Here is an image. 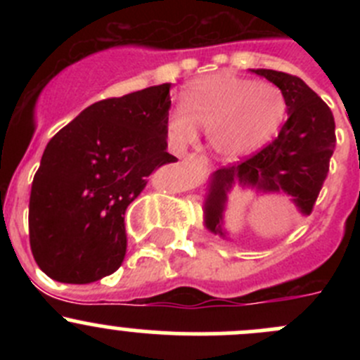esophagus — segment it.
<instances>
[{"instance_id": "esophagus-1", "label": "esophagus", "mask_w": 360, "mask_h": 360, "mask_svg": "<svg viewBox=\"0 0 360 360\" xmlns=\"http://www.w3.org/2000/svg\"><path fill=\"white\" fill-rule=\"evenodd\" d=\"M195 160H205V157H200V155H188V157L183 158V162H195Z\"/></svg>"}]
</instances>
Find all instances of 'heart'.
<instances>
[{"label":"heart","mask_w":360,"mask_h":360,"mask_svg":"<svg viewBox=\"0 0 360 360\" xmlns=\"http://www.w3.org/2000/svg\"><path fill=\"white\" fill-rule=\"evenodd\" d=\"M181 99L183 106L174 108L167 120L170 144L176 150L188 146L197 139L198 125H205L210 150L228 162L264 146L285 115L278 86L233 72L193 79Z\"/></svg>","instance_id":"b5f03b06"}]
</instances>
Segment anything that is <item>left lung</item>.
Segmentation results:
<instances>
[{
	"instance_id": "1",
	"label": "left lung",
	"mask_w": 360,
	"mask_h": 360,
	"mask_svg": "<svg viewBox=\"0 0 360 360\" xmlns=\"http://www.w3.org/2000/svg\"><path fill=\"white\" fill-rule=\"evenodd\" d=\"M282 90L288 122L277 139L254 157L210 174L203 200V226L228 238L224 212L228 195L252 190L256 195H288L303 216L311 212L336 146L335 118L328 104L297 76L274 69H250Z\"/></svg>"
}]
</instances>
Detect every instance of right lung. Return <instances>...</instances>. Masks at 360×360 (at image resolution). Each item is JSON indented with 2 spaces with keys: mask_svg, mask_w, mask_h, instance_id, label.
Segmentation results:
<instances>
[{
  "mask_svg": "<svg viewBox=\"0 0 360 360\" xmlns=\"http://www.w3.org/2000/svg\"><path fill=\"white\" fill-rule=\"evenodd\" d=\"M170 83L83 110L50 139L29 198L38 266L64 284L115 274L127 250L123 214L165 163Z\"/></svg>",
  "mask_w": 360,
  "mask_h": 360,
  "instance_id": "obj_1",
  "label": "right lung"
}]
</instances>
